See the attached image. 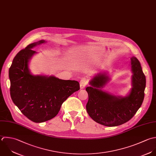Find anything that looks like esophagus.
Segmentation results:
<instances>
[{
	"label": "esophagus",
	"instance_id": "1",
	"mask_svg": "<svg viewBox=\"0 0 156 156\" xmlns=\"http://www.w3.org/2000/svg\"><path fill=\"white\" fill-rule=\"evenodd\" d=\"M88 83V80L86 78H83L80 82V88L81 89H84L86 85Z\"/></svg>",
	"mask_w": 156,
	"mask_h": 156
}]
</instances>
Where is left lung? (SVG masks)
<instances>
[{
	"label": "left lung",
	"instance_id": "1",
	"mask_svg": "<svg viewBox=\"0 0 156 156\" xmlns=\"http://www.w3.org/2000/svg\"><path fill=\"white\" fill-rule=\"evenodd\" d=\"M131 63L133 87L128 96L116 97L100 89L108 81L104 74L96 75L90 82L92 86L86 89L89 95L87 112L98 123L106 126L121 125L131 120L140 108L145 97L146 77L136 58L132 57Z\"/></svg>",
	"mask_w": 156,
	"mask_h": 156
}]
</instances>
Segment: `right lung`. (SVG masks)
Segmentation results:
<instances>
[{
    "instance_id": "right-lung-1",
    "label": "right lung",
    "mask_w": 156,
    "mask_h": 156,
    "mask_svg": "<svg viewBox=\"0 0 156 156\" xmlns=\"http://www.w3.org/2000/svg\"><path fill=\"white\" fill-rule=\"evenodd\" d=\"M44 42L41 40L21 50L14 58L9 69L11 98L20 112L35 123L54 118L64 101L80 90L76 81L30 74L28 61L36 53L32 48Z\"/></svg>"
}]
</instances>
